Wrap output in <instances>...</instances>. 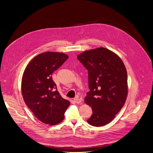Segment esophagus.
<instances>
[{
    "label": "esophagus",
    "instance_id": "esophagus-1",
    "mask_svg": "<svg viewBox=\"0 0 153 153\" xmlns=\"http://www.w3.org/2000/svg\"><path fill=\"white\" fill-rule=\"evenodd\" d=\"M74 101L76 103H80L82 102V100L79 98H77V97H76L74 99Z\"/></svg>",
    "mask_w": 153,
    "mask_h": 153
}]
</instances>
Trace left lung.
Returning <instances> with one entry per match:
<instances>
[{"instance_id":"obj_1","label":"left lung","mask_w":153,"mask_h":153,"mask_svg":"<svg viewBox=\"0 0 153 153\" xmlns=\"http://www.w3.org/2000/svg\"><path fill=\"white\" fill-rule=\"evenodd\" d=\"M88 70L90 91L85 102L91 106L93 114L87 120L94 126L112 121L123 106L128 95V76L125 65L114 52L100 47L77 56Z\"/></svg>"}]
</instances>
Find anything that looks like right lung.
<instances>
[{
	"label": "right lung",
	"instance_id": "1",
	"mask_svg": "<svg viewBox=\"0 0 153 153\" xmlns=\"http://www.w3.org/2000/svg\"><path fill=\"white\" fill-rule=\"evenodd\" d=\"M68 58L62 53L39 54L30 61L23 74L21 89L24 100L34 115L45 124L61 122L70 105L60 96L51 77Z\"/></svg>",
	"mask_w": 153,
	"mask_h": 153
}]
</instances>
